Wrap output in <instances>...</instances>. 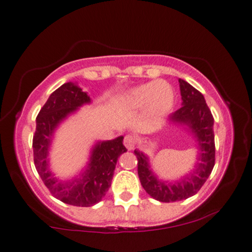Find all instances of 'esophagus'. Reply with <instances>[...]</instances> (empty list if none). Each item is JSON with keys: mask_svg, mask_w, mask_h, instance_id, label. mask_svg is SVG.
I'll return each instance as SVG.
<instances>
[{"mask_svg": "<svg viewBox=\"0 0 252 252\" xmlns=\"http://www.w3.org/2000/svg\"><path fill=\"white\" fill-rule=\"evenodd\" d=\"M123 142H125V146L127 149L132 150L134 148V146H136V138L131 136V134H127V136L125 137V141Z\"/></svg>", "mask_w": 252, "mask_h": 252, "instance_id": "esophagus-1", "label": "esophagus"}]
</instances>
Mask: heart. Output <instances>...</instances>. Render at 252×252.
<instances>
[{"instance_id":"1","label":"heart","mask_w":252,"mask_h":252,"mask_svg":"<svg viewBox=\"0 0 252 252\" xmlns=\"http://www.w3.org/2000/svg\"><path fill=\"white\" fill-rule=\"evenodd\" d=\"M125 99L131 106L139 107L147 104L152 111L164 113L174 103V92L166 81L157 80L130 89L126 94Z\"/></svg>"}]
</instances>
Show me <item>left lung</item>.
I'll return each instance as SVG.
<instances>
[{
	"label": "left lung",
	"instance_id": "8db88e82",
	"mask_svg": "<svg viewBox=\"0 0 252 252\" xmlns=\"http://www.w3.org/2000/svg\"><path fill=\"white\" fill-rule=\"evenodd\" d=\"M182 106L172 113L170 121L186 126L197 141L198 156L194 167L178 181H164L157 178L149 165L147 155L134 150L138 158V175L141 186L150 197L162 202L185 200L196 194L207 181L215 165L214 118L200 92L187 81L179 79Z\"/></svg>",
	"mask_w": 252,
	"mask_h": 252
}]
</instances>
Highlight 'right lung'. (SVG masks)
<instances>
[{
    "mask_svg": "<svg viewBox=\"0 0 252 252\" xmlns=\"http://www.w3.org/2000/svg\"><path fill=\"white\" fill-rule=\"evenodd\" d=\"M90 102L88 94L77 84L62 85L51 94L37 115L32 139L33 162L44 185L56 199L78 207H90L102 200L111 187L118 158L126 152L122 136L113 140L97 141L90 152L87 166L76 178L62 181L52 173L48 153L56 127L79 107Z\"/></svg>",
    "mask_w": 252,
    "mask_h": 252,
    "instance_id": "add662e5",
    "label": "right lung"
}]
</instances>
